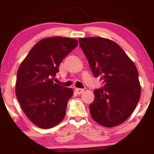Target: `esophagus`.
I'll list each match as a JSON object with an SVG mask.
<instances>
[{
	"label": "esophagus",
	"instance_id": "esophagus-1",
	"mask_svg": "<svg viewBox=\"0 0 154 154\" xmlns=\"http://www.w3.org/2000/svg\"><path fill=\"white\" fill-rule=\"evenodd\" d=\"M75 91L77 94L80 95L84 92V89H81V88H75Z\"/></svg>",
	"mask_w": 154,
	"mask_h": 154
}]
</instances>
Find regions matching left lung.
<instances>
[{
	"instance_id": "obj_1",
	"label": "left lung",
	"mask_w": 154,
	"mask_h": 154,
	"mask_svg": "<svg viewBox=\"0 0 154 154\" xmlns=\"http://www.w3.org/2000/svg\"><path fill=\"white\" fill-rule=\"evenodd\" d=\"M95 77H100L103 88L94 91L90 104L91 115L97 123L112 128L132 114L140 97L138 72L132 60L112 40L100 37L79 39Z\"/></svg>"
}]
</instances>
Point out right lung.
<instances>
[{"instance_id": "obj_1", "label": "right lung", "mask_w": 154, "mask_h": 154, "mask_svg": "<svg viewBox=\"0 0 154 154\" xmlns=\"http://www.w3.org/2000/svg\"><path fill=\"white\" fill-rule=\"evenodd\" d=\"M78 45L72 38L53 37L34 45L19 67L16 95L23 111L36 126L48 129L61 122L71 88L54 83L62 60Z\"/></svg>"}]
</instances>
